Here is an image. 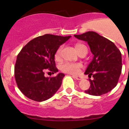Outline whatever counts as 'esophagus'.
Returning <instances> with one entry per match:
<instances>
[{"label": "esophagus", "mask_w": 129, "mask_h": 129, "mask_svg": "<svg viewBox=\"0 0 129 129\" xmlns=\"http://www.w3.org/2000/svg\"><path fill=\"white\" fill-rule=\"evenodd\" d=\"M73 77L75 78V79H77V80H80L82 79V77L80 76H73Z\"/></svg>", "instance_id": "1"}]
</instances>
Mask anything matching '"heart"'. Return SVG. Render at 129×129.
<instances>
[{
	"label": "heart",
	"mask_w": 129,
	"mask_h": 129,
	"mask_svg": "<svg viewBox=\"0 0 129 129\" xmlns=\"http://www.w3.org/2000/svg\"><path fill=\"white\" fill-rule=\"evenodd\" d=\"M83 47H86L84 45H82V44H77L75 46V49H76V50L78 52L80 50V49ZM62 49H63L62 45H61V46H60L58 48V49H57L55 54V58L57 59V58H58L60 57ZM80 67H81V65L79 64V63L66 62V63H64L60 66V69L64 72L71 74H77L79 72V69H80Z\"/></svg>",
	"instance_id": "b5f03b06"
}]
</instances>
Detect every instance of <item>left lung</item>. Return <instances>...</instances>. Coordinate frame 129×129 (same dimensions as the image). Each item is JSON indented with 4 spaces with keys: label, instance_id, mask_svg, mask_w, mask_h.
I'll return each mask as SVG.
<instances>
[{
    "label": "left lung",
    "instance_id": "obj_1",
    "mask_svg": "<svg viewBox=\"0 0 129 129\" xmlns=\"http://www.w3.org/2000/svg\"><path fill=\"white\" fill-rule=\"evenodd\" d=\"M74 37L87 42L93 55L84 73L93 79H89L90 87L85 92L99 96L110 92L117 84L122 72L120 51L112 42L95 32L89 31Z\"/></svg>",
    "mask_w": 129,
    "mask_h": 129
}]
</instances>
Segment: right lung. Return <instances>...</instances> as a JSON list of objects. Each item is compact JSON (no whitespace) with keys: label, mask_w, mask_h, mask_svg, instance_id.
<instances>
[{"label":"right lung","mask_w":129,"mask_h":129,"mask_svg":"<svg viewBox=\"0 0 129 129\" xmlns=\"http://www.w3.org/2000/svg\"><path fill=\"white\" fill-rule=\"evenodd\" d=\"M71 37L45 34L30 40L22 49L17 57L14 74L18 88L24 95L42 102L56 93L65 75L59 73L55 77H46L45 71L58 72L55 54Z\"/></svg>","instance_id":"1"}]
</instances>
